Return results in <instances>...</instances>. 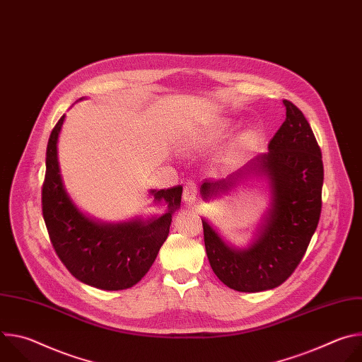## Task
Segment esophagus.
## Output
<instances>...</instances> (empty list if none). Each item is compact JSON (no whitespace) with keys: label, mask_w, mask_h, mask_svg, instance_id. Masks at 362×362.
<instances>
[{"label":"esophagus","mask_w":362,"mask_h":362,"mask_svg":"<svg viewBox=\"0 0 362 362\" xmlns=\"http://www.w3.org/2000/svg\"><path fill=\"white\" fill-rule=\"evenodd\" d=\"M197 197V186L194 182L189 180L186 182L185 187H183V200L185 203H193Z\"/></svg>","instance_id":"34e87169"}]
</instances>
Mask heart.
Listing matches in <instances>:
<instances>
[{"label":"heart","instance_id":"1","mask_svg":"<svg viewBox=\"0 0 362 362\" xmlns=\"http://www.w3.org/2000/svg\"><path fill=\"white\" fill-rule=\"evenodd\" d=\"M225 129H226V124H222V126L216 127V133H222V132H225ZM253 139H255L253 133L247 132V133H245V134L242 136V139H240V143H242L243 146H249V144H252Z\"/></svg>","mask_w":362,"mask_h":362}]
</instances>
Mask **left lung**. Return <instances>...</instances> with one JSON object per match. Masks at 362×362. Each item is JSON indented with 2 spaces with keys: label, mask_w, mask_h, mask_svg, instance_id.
<instances>
[{
  "label": "left lung",
  "mask_w": 362,
  "mask_h": 362,
  "mask_svg": "<svg viewBox=\"0 0 362 362\" xmlns=\"http://www.w3.org/2000/svg\"><path fill=\"white\" fill-rule=\"evenodd\" d=\"M284 106L286 119L271 139L268 153L226 179H206L200 186L208 200L230 190L243 175H265L269 180L271 209L247 249L229 246L202 219L204 247L215 275L239 292H261L284 284L302 261L321 216V148L302 112L288 100Z\"/></svg>",
  "instance_id": "1"
}]
</instances>
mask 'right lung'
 <instances>
[{
    "mask_svg": "<svg viewBox=\"0 0 362 362\" xmlns=\"http://www.w3.org/2000/svg\"><path fill=\"white\" fill-rule=\"evenodd\" d=\"M64 117L54 126L47 144L41 203L49 240L60 261L78 281L105 291L132 288L147 274L165 243L183 187L150 190L154 202L168 204L162 216L116 225L88 219L69 197L60 175L57 141Z\"/></svg>",
    "mask_w": 362,
    "mask_h": 362,
    "instance_id": "right-lung-1",
    "label": "right lung"
}]
</instances>
